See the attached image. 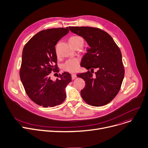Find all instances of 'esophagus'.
<instances>
[{
  "instance_id": "esophagus-1",
  "label": "esophagus",
  "mask_w": 148,
  "mask_h": 148,
  "mask_svg": "<svg viewBox=\"0 0 148 148\" xmlns=\"http://www.w3.org/2000/svg\"><path fill=\"white\" fill-rule=\"evenodd\" d=\"M71 77H72V79H73V80H74L75 79H76L77 75H76L75 74H71Z\"/></svg>"
}]
</instances>
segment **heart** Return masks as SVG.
Returning a JSON list of instances; mask_svg holds the SVG:
<instances>
[{
    "instance_id": "1",
    "label": "heart",
    "mask_w": 148,
    "mask_h": 148,
    "mask_svg": "<svg viewBox=\"0 0 148 148\" xmlns=\"http://www.w3.org/2000/svg\"><path fill=\"white\" fill-rule=\"evenodd\" d=\"M80 41H83V38L79 36H73L69 39V42L71 45L74 47ZM79 65V59L73 58L67 60L62 65V68L68 72L74 73L78 69Z\"/></svg>"
}]
</instances>
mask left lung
Returning a JSON list of instances; mask_svg holds the SVG:
<instances>
[{
  "label": "left lung",
  "instance_id": "obj_1",
  "mask_svg": "<svg viewBox=\"0 0 148 148\" xmlns=\"http://www.w3.org/2000/svg\"><path fill=\"white\" fill-rule=\"evenodd\" d=\"M72 32L82 36L90 47L81 62L88 69L77 74L85 82L81 90L83 100L90 106H103L112 101L120 90L125 74L119 47L112 36L101 29L69 27ZM98 71L92 75L93 69ZM90 69L91 71H88Z\"/></svg>",
  "mask_w": 148,
  "mask_h": 148
}]
</instances>
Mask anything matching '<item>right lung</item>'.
Returning a JSON list of instances; mask_svg holds the SVG:
<instances>
[{"label":"right lung","instance_id":"add662e5","mask_svg":"<svg viewBox=\"0 0 148 148\" xmlns=\"http://www.w3.org/2000/svg\"><path fill=\"white\" fill-rule=\"evenodd\" d=\"M68 32V27L41 30L23 48L20 79L27 96L39 106L54 107L65 99V89L71 82V74H59L55 81L50 79V75L59 71L55 45Z\"/></svg>","mask_w":148,"mask_h":148}]
</instances>
